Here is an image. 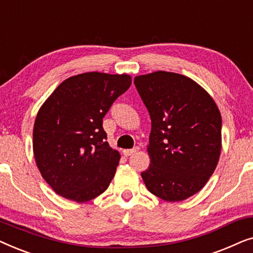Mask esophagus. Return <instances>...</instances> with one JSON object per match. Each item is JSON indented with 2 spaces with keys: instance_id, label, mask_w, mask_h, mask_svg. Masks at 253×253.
<instances>
[{
  "instance_id": "esophagus-1",
  "label": "esophagus",
  "mask_w": 253,
  "mask_h": 253,
  "mask_svg": "<svg viewBox=\"0 0 253 253\" xmlns=\"http://www.w3.org/2000/svg\"><path fill=\"white\" fill-rule=\"evenodd\" d=\"M138 151H139V147L136 146V147L131 148V150H124L123 151V154H124V157H130L131 154L136 153V152H138Z\"/></svg>"
}]
</instances>
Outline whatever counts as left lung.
Masks as SVG:
<instances>
[{"label": "left lung", "instance_id": "8db88e82", "mask_svg": "<svg viewBox=\"0 0 253 253\" xmlns=\"http://www.w3.org/2000/svg\"><path fill=\"white\" fill-rule=\"evenodd\" d=\"M150 113V167L141 177L151 193L182 202L200 191L221 153V120L215 101L186 76L167 71L134 77Z\"/></svg>", "mask_w": 253, "mask_h": 253}]
</instances>
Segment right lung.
Listing matches in <instances>:
<instances>
[{"label":"right lung","mask_w":253,"mask_h":253,"mask_svg":"<svg viewBox=\"0 0 253 253\" xmlns=\"http://www.w3.org/2000/svg\"><path fill=\"white\" fill-rule=\"evenodd\" d=\"M130 85L126 74L85 72L62 82L40 107L33 153L57 195L86 203L109 186L121 155L106 141L102 119Z\"/></svg>","instance_id":"right-lung-1"}]
</instances>
